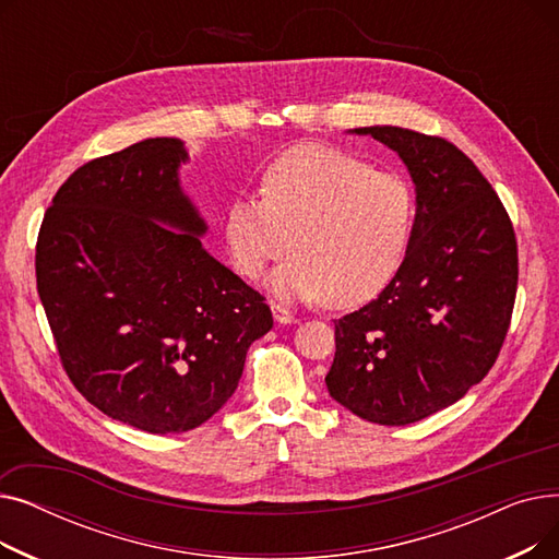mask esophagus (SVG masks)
Instances as JSON below:
<instances>
[{"instance_id":"obj_1","label":"esophagus","mask_w":559,"mask_h":559,"mask_svg":"<svg viewBox=\"0 0 559 559\" xmlns=\"http://www.w3.org/2000/svg\"><path fill=\"white\" fill-rule=\"evenodd\" d=\"M272 312H274V319L278 321V324H295L297 317L292 314L285 306H278V304H272Z\"/></svg>"}]
</instances>
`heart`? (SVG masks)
<instances>
[{"mask_svg":"<svg viewBox=\"0 0 559 559\" xmlns=\"http://www.w3.org/2000/svg\"><path fill=\"white\" fill-rule=\"evenodd\" d=\"M260 190L235 197L224 217L233 267L245 278H258L292 245L295 255L270 278L274 295L350 308L399 272L415 224V192L403 176L308 142L264 167Z\"/></svg>","mask_w":559,"mask_h":559,"instance_id":"obj_1","label":"heart"}]
</instances>
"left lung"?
Segmentation results:
<instances>
[{
    "instance_id": "obj_1",
    "label": "left lung",
    "mask_w": 559,
    "mask_h": 559,
    "mask_svg": "<svg viewBox=\"0 0 559 559\" xmlns=\"http://www.w3.org/2000/svg\"><path fill=\"white\" fill-rule=\"evenodd\" d=\"M417 186V215L396 276L335 319L331 396L380 426L415 424L460 401L493 367L516 299L512 219L457 146L401 127H365Z\"/></svg>"
}]
</instances>
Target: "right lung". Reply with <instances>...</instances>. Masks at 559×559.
<instances>
[{
	"instance_id": "add662e5",
	"label": "right lung",
	"mask_w": 559,
	"mask_h": 559,
	"mask_svg": "<svg viewBox=\"0 0 559 559\" xmlns=\"http://www.w3.org/2000/svg\"><path fill=\"white\" fill-rule=\"evenodd\" d=\"M176 138L81 165L36 245L38 295L72 385L152 435L209 421L238 388L249 346L274 326L264 297L201 247L179 186Z\"/></svg>"
}]
</instances>
